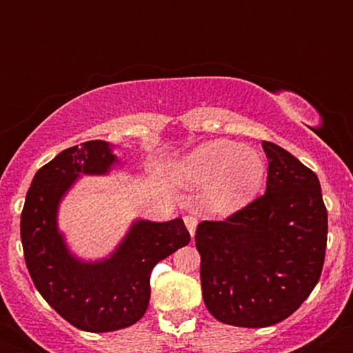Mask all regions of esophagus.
<instances>
[{"mask_svg":"<svg viewBox=\"0 0 353 353\" xmlns=\"http://www.w3.org/2000/svg\"><path fill=\"white\" fill-rule=\"evenodd\" d=\"M184 224L189 230L190 237H194V234H196V228H197V219L192 217V216H185L184 217Z\"/></svg>","mask_w":353,"mask_h":353,"instance_id":"1","label":"esophagus"}]
</instances>
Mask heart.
<instances>
[{
    "label": "heart",
    "instance_id": "obj_1",
    "mask_svg": "<svg viewBox=\"0 0 353 353\" xmlns=\"http://www.w3.org/2000/svg\"><path fill=\"white\" fill-rule=\"evenodd\" d=\"M267 168L257 151L232 141L201 144L171 169L174 184L204 189L202 204L214 216H232L249 205L264 188Z\"/></svg>",
    "mask_w": 353,
    "mask_h": 353
}]
</instances>
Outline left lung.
<instances>
[{
  "label": "left lung",
  "mask_w": 353,
  "mask_h": 353,
  "mask_svg": "<svg viewBox=\"0 0 353 353\" xmlns=\"http://www.w3.org/2000/svg\"><path fill=\"white\" fill-rule=\"evenodd\" d=\"M265 194L225 221L197 225L202 297L219 322L269 327L292 315L322 274L327 209L319 177L281 145L262 143Z\"/></svg>",
  "instance_id": "8db88e82"
}]
</instances>
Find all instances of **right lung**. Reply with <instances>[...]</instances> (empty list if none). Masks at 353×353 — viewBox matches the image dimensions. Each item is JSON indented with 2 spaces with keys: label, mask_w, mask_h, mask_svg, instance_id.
<instances>
[{
  "label": "right lung",
  "mask_w": 353,
  "mask_h": 353,
  "mask_svg": "<svg viewBox=\"0 0 353 353\" xmlns=\"http://www.w3.org/2000/svg\"><path fill=\"white\" fill-rule=\"evenodd\" d=\"M119 164L106 141L64 149L34 174L21 212L24 261L38 292L76 329L98 334L143 317L154 265L190 241L181 217L136 219L108 257L84 261L71 252L58 225L61 201L81 176H106Z\"/></svg>",
  "instance_id": "1"
}]
</instances>
